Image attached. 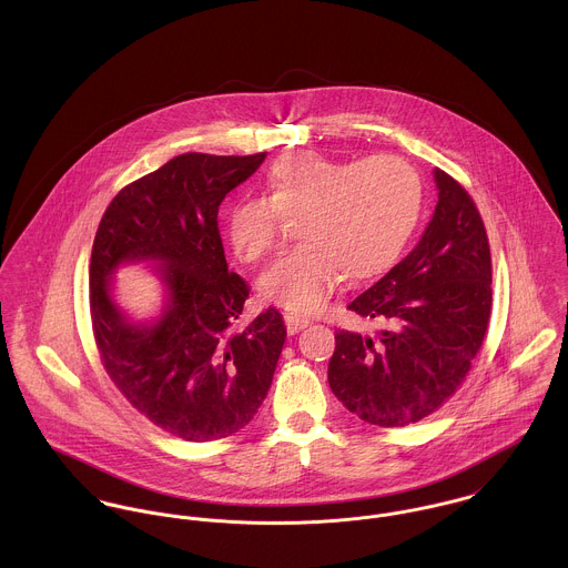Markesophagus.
I'll return each instance as SVG.
<instances>
[{
  "instance_id": "34e87169",
  "label": "esophagus",
  "mask_w": 568,
  "mask_h": 568,
  "mask_svg": "<svg viewBox=\"0 0 568 568\" xmlns=\"http://www.w3.org/2000/svg\"><path fill=\"white\" fill-rule=\"evenodd\" d=\"M284 324H286V329H288V334H297L300 329H304L306 325L311 324L306 317H297V315H284Z\"/></svg>"
}]
</instances>
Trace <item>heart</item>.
<instances>
[{
	"instance_id": "b5f03b06",
	"label": "heart",
	"mask_w": 568,
	"mask_h": 568,
	"mask_svg": "<svg viewBox=\"0 0 568 568\" xmlns=\"http://www.w3.org/2000/svg\"><path fill=\"white\" fill-rule=\"evenodd\" d=\"M264 190L232 205L225 234L241 260L257 262L275 244L277 216H300V246L257 280L260 297L291 315L317 313L343 277L365 282L394 266L422 214V181L396 155L295 153L268 168Z\"/></svg>"
}]
</instances>
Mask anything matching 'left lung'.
I'll list each match as a JSON object with an SVG mask.
<instances>
[{
  "label": "left lung",
  "instance_id": "8db88e82",
  "mask_svg": "<svg viewBox=\"0 0 568 568\" xmlns=\"http://www.w3.org/2000/svg\"><path fill=\"white\" fill-rule=\"evenodd\" d=\"M435 212L413 251L347 308L376 334L336 329L327 365L334 396L361 419L405 426L455 394L486 336L491 260L470 194L435 168Z\"/></svg>",
  "mask_w": 568,
  "mask_h": 568
}]
</instances>
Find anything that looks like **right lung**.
Listing matches in <instances>:
<instances>
[{
    "label": "right lung",
    "mask_w": 568,
    "mask_h": 568,
    "mask_svg": "<svg viewBox=\"0 0 568 568\" xmlns=\"http://www.w3.org/2000/svg\"><path fill=\"white\" fill-rule=\"evenodd\" d=\"M264 158L179 155L120 190L95 232L89 306L102 363L131 405L187 442L230 437L253 419L286 338L275 308L234 329L248 288L227 268L216 223L223 199ZM133 263L163 286L146 321L114 295V275Z\"/></svg>",
    "instance_id": "obj_1"
}]
</instances>
